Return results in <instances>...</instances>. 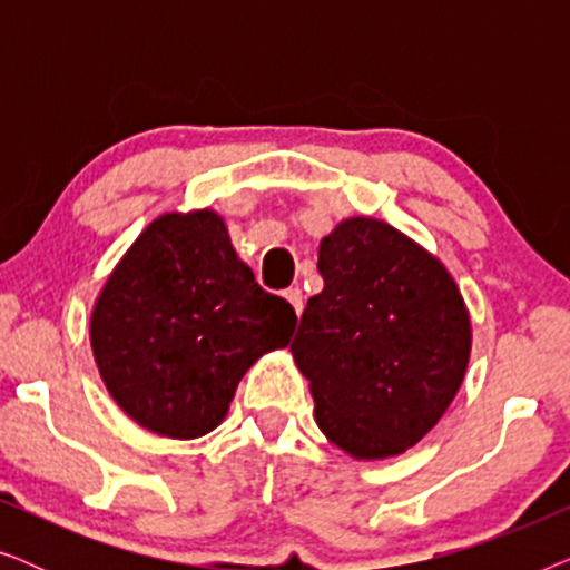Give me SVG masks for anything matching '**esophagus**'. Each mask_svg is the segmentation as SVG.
Instances as JSON below:
<instances>
[{
    "mask_svg": "<svg viewBox=\"0 0 570 570\" xmlns=\"http://www.w3.org/2000/svg\"><path fill=\"white\" fill-rule=\"evenodd\" d=\"M283 295H285V301L291 303V306L295 308V314H301V311H303V291H301V287H298V285L287 287V291H285Z\"/></svg>",
    "mask_w": 570,
    "mask_h": 570,
    "instance_id": "esophagus-1",
    "label": "esophagus"
}]
</instances>
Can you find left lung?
<instances>
[{"mask_svg":"<svg viewBox=\"0 0 570 570\" xmlns=\"http://www.w3.org/2000/svg\"><path fill=\"white\" fill-rule=\"evenodd\" d=\"M293 357L316 425L357 459L396 456L439 423L462 386L472 330L446 267L392 225L350 217L318 246Z\"/></svg>","mask_w":570,"mask_h":570,"instance_id":"8db88e82","label":"left lung"}]
</instances>
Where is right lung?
Returning <instances> with one entry per match:
<instances>
[{"label":"right lung","instance_id":"add662e5","mask_svg":"<svg viewBox=\"0 0 570 570\" xmlns=\"http://www.w3.org/2000/svg\"><path fill=\"white\" fill-rule=\"evenodd\" d=\"M293 326V306L256 283L223 217L197 209L158 217L131 244L92 308L90 342L131 420L168 439H199Z\"/></svg>","mask_w":570,"mask_h":570}]
</instances>
